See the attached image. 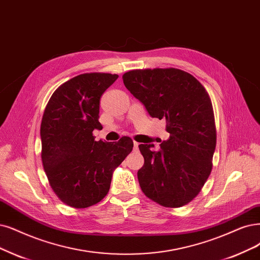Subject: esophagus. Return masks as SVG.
Here are the masks:
<instances>
[{"instance_id":"1","label":"esophagus","mask_w":260,"mask_h":260,"mask_svg":"<svg viewBox=\"0 0 260 260\" xmlns=\"http://www.w3.org/2000/svg\"><path fill=\"white\" fill-rule=\"evenodd\" d=\"M139 145H140V143H138V142H136V141H134V150H138Z\"/></svg>"}]
</instances>
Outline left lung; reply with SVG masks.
<instances>
[{"label":"left lung","mask_w":260,"mask_h":260,"mask_svg":"<svg viewBox=\"0 0 260 260\" xmlns=\"http://www.w3.org/2000/svg\"><path fill=\"white\" fill-rule=\"evenodd\" d=\"M123 82L152 118L166 119L170 134L158 151L139 145L145 158L137 174L142 191L162 207L188 204L212 170L216 128L208 92L178 69L134 70L123 75Z\"/></svg>","instance_id":"1"}]
</instances>
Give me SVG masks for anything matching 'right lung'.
I'll return each instance as SVG.
<instances>
[{
	"label": "right lung",
	"mask_w": 260,
	"mask_h": 260,
	"mask_svg": "<svg viewBox=\"0 0 260 260\" xmlns=\"http://www.w3.org/2000/svg\"><path fill=\"white\" fill-rule=\"evenodd\" d=\"M118 75L88 73L57 88L48 102L41 125L42 160L55 195L67 206L88 208L108 194L112 172L133 150L129 137L96 141L103 93Z\"/></svg>",
	"instance_id": "obj_1"
}]
</instances>
